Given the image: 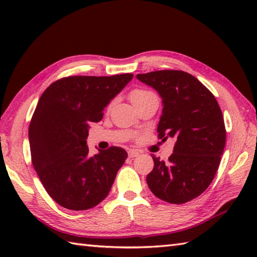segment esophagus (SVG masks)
I'll use <instances>...</instances> for the list:
<instances>
[{
  "label": "esophagus",
  "instance_id": "1",
  "mask_svg": "<svg viewBox=\"0 0 257 257\" xmlns=\"http://www.w3.org/2000/svg\"><path fill=\"white\" fill-rule=\"evenodd\" d=\"M140 154H139V151L138 150H136V149H130L129 151H128V156H129V158H136V157H138Z\"/></svg>",
  "mask_w": 257,
  "mask_h": 257
}]
</instances>
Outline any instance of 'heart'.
<instances>
[{"mask_svg": "<svg viewBox=\"0 0 257 257\" xmlns=\"http://www.w3.org/2000/svg\"><path fill=\"white\" fill-rule=\"evenodd\" d=\"M150 95H154L151 91L145 90V89H135L132 92H130V100H132L133 103H137L141 100H144L145 98H147Z\"/></svg>", "mask_w": 257, "mask_h": 257, "instance_id": "obj_1", "label": "heart"}]
</instances>
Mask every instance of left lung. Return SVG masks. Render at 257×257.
Wrapping results in <instances>:
<instances>
[{"instance_id":"obj_1","label":"left lung","mask_w":257,"mask_h":257,"mask_svg":"<svg viewBox=\"0 0 257 257\" xmlns=\"http://www.w3.org/2000/svg\"><path fill=\"white\" fill-rule=\"evenodd\" d=\"M162 98L159 138H174L167 162L152 156L147 183L157 198L182 204L202 194L219 169L225 146V125L215 97L194 76L182 70L138 74Z\"/></svg>"}]
</instances>
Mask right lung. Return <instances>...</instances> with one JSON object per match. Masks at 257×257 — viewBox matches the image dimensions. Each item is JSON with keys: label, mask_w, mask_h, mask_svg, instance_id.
I'll return each instance as SVG.
<instances>
[{"label": "right lung", "mask_w": 257, "mask_h": 257, "mask_svg": "<svg viewBox=\"0 0 257 257\" xmlns=\"http://www.w3.org/2000/svg\"><path fill=\"white\" fill-rule=\"evenodd\" d=\"M133 74L70 76L53 83L37 102L29 128L32 163L51 198L65 209L84 211L108 195L127 152L119 147L89 156V122L103 110Z\"/></svg>", "instance_id": "add662e5"}]
</instances>
